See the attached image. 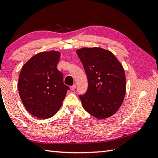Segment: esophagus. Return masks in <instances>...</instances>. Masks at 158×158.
<instances>
[{
  "label": "esophagus",
  "instance_id": "1",
  "mask_svg": "<svg viewBox=\"0 0 158 158\" xmlns=\"http://www.w3.org/2000/svg\"><path fill=\"white\" fill-rule=\"evenodd\" d=\"M75 88H76V85H73L70 87V90H72V91H73V90H75Z\"/></svg>",
  "mask_w": 158,
  "mask_h": 158
}]
</instances>
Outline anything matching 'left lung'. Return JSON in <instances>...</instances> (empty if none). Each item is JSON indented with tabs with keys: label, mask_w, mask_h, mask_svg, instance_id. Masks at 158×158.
Masks as SVG:
<instances>
[{
	"label": "left lung",
	"mask_w": 158,
	"mask_h": 158,
	"mask_svg": "<svg viewBox=\"0 0 158 158\" xmlns=\"http://www.w3.org/2000/svg\"><path fill=\"white\" fill-rule=\"evenodd\" d=\"M88 77L87 92L79 95L83 108L100 119L115 114L126 94V76L123 66L113 53L102 48L77 50Z\"/></svg>",
	"instance_id": "8db88e82"
}]
</instances>
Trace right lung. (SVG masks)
<instances>
[{"mask_svg": "<svg viewBox=\"0 0 158 158\" xmlns=\"http://www.w3.org/2000/svg\"><path fill=\"white\" fill-rule=\"evenodd\" d=\"M60 53L51 51L34 56L23 66L18 90L23 105L36 117L48 119L57 113L69 87L57 69Z\"/></svg>", "mask_w": 158, "mask_h": 158, "instance_id": "obj_1", "label": "right lung"}]
</instances>
